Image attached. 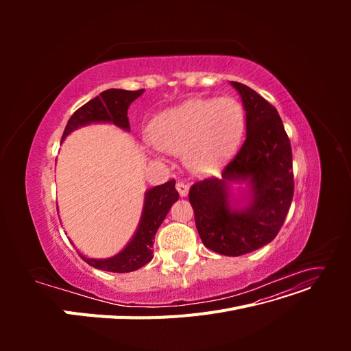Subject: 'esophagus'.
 <instances>
[{"label":"esophagus","instance_id":"1","mask_svg":"<svg viewBox=\"0 0 351 351\" xmlns=\"http://www.w3.org/2000/svg\"><path fill=\"white\" fill-rule=\"evenodd\" d=\"M176 187H177V190H178V193H180V196H187V193H189V186L184 183V182H177V184H176Z\"/></svg>","mask_w":351,"mask_h":351}]
</instances>
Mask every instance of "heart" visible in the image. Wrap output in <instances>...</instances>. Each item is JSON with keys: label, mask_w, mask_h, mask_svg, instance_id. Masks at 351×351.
<instances>
[{"label": "heart", "mask_w": 351, "mask_h": 351, "mask_svg": "<svg viewBox=\"0 0 351 351\" xmlns=\"http://www.w3.org/2000/svg\"><path fill=\"white\" fill-rule=\"evenodd\" d=\"M243 127V108L236 99H189L155 117L149 137L158 149L182 152L189 168L206 173L234 151Z\"/></svg>", "instance_id": "heart-1"}]
</instances>
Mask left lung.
<instances>
[{"label": "left lung", "instance_id": "obj_1", "mask_svg": "<svg viewBox=\"0 0 351 351\" xmlns=\"http://www.w3.org/2000/svg\"><path fill=\"white\" fill-rule=\"evenodd\" d=\"M231 84L246 111V141L221 177H206L190 187L189 200L205 246L241 256L271 243L282 227L294 193L293 154L275 107L246 84ZM231 181L250 184L246 207L230 206Z\"/></svg>", "mask_w": 351, "mask_h": 351}]
</instances>
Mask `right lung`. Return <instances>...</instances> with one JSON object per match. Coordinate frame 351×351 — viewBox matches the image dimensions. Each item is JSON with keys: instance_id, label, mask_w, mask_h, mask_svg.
<instances>
[{"instance_id": "1", "label": "right lung", "mask_w": 351, "mask_h": 351, "mask_svg": "<svg viewBox=\"0 0 351 351\" xmlns=\"http://www.w3.org/2000/svg\"><path fill=\"white\" fill-rule=\"evenodd\" d=\"M145 89L141 90H123V89H108L99 93V97L90 99L74 112L62 133L61 142L73 132L82 125L90 123H112L120 129L129 132L130 123L127 117V110L130 104L141 97ZM178 199L176 190V180L155 186L145 193V204L142 210V218L139 222L133 239L129 244L115 256L108 259H90L80 258L89 263L90 267L108 271V272H132L142 268L143 265L151 262L154 258V240L155 234L165 219L169 208Z\"/></svg>"}]
</instances>
